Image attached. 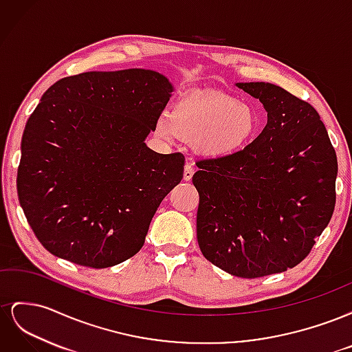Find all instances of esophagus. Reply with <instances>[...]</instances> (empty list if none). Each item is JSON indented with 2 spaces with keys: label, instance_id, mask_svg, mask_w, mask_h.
I'll list each match as a JSON object with an SVG mask.
<instances>
[{
  "label": "esophagus",
  "instance_id": "1",
  "mask_svg": "<svg viewBox=\"0 0 352 352\" xmlns=\"http://www.w3.org/2000/svg\"><path fill=\"white\" fill-rule=\"evenodd\" d=\"M194 176V167L190 164H186L185 168H184V180H186V182H189L190 179H192Z\"/></svg>",
  "mask_w": 352,
  "mask_h": 352
}]
</instances>
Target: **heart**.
I'll return each instance as SVG.
<instances>
[{"label": "heart", "mask_w": 352, "mask_h": 352, "mask_svg": "<svg viewBox=\"0 0 352 352\" xmlns=\"http://www.w3.org/2000/svg\"><path fill=\"white\" fill-rule=\"evenodd\" d=\"M155 131L166 141L179 136L195 142L201 154L219 158L247 146L260 131V117L252 105L229 95L189 94L160 117Z\"/></svg>", "instance_id": "obj_1"}]
</instances>
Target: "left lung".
Returning <instances> with one entry per match:
<instances>
[{"mask_svg":"<svg viewBox=\"0 0 352 352\" xmlns=\"http://www.w3.org/2000/svg\"><path fill=\"white\" fill-rule=\"evenodd\" d=\"M267 124L228 157L198 162L197 238L204 257L245 279L300 264L335 208L338 160L313 105L273 83L239 82Z\"/></svg>","mask_w":352,"mask_h":352,"instance_id":"left-lung-1","label":"left lung"}]
</instances>
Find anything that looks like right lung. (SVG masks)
<instances>
[{
  "label": "right lung",
  "mask_w": 352,
  "mask_h": 352,
  "mask_svg": "<svg viewBox=\"0 0 352 352\" xmlns=\"http://www.w3.org/2000/svg\"><path fill=\"white\" fill-rule=\"evenodd\" d=\"M173 85L146 69L87 72L42 95L22 138L17 194L29 225L58 258L92 269L142 248L182 154L145 144Z\"/></svg>",
  "instance_id": "right-lung-1"
}]
</instances>
